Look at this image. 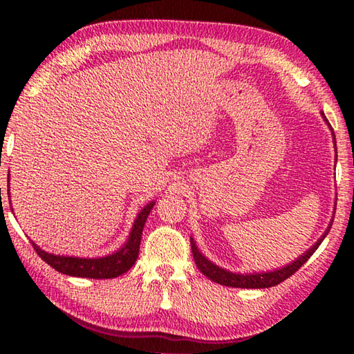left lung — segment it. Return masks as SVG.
I'll return each instance as SVG.
<instances>
[{
	"label": "left lung",
	"instance_id": "8db88e82",
	"mask_svg": "<svg viewBox=\"0 0 354 354\" xmlns=\"http://www.w3.org/2000/svg\"><path fill=\"white\" fill-rule=\"evenodd\" d=\"M323 118L326 120L325 115H323ZM326 122H328V120H326ZM333 136H334V133H333ZM334 139H335V137H334ZM331 225L333 223H329L326 232L322 236V239L317 241L314 247L308 250L303 256H299L297 261H293L287 267L279 268V270L268 272V273L241 274V273L227 272V270H225V268H220L218 266H215V263H212L211 261H207L206 257L200 253L198 248H196L195 242H194V239H190L192 254H194L195 263H196V267L200 268V272L205 273L209 279L214 281V283H218L221 286H227V287H242V289H266V287H272V286H277L279 283H283L284 279L292 277V274L295 273L298 268L303 266V263H306L309 257L315 253L317 248H319V245L322 243L323 239L326 237L328 231L331 230Z\"/></svg>",
	"mask_w": 354,
	"mask_h": 354
}]
</instances>
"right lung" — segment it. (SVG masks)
Here are the masks:
<instances>
[{
  "label": "right lung",
  "mask_w": 354,
  "mask_h": 354,
  "mask_svg": "<svg viewBox=\"0 0 354 354\" xmlns=\"http://www.w3.org/2000/svg\"><path fill=\"white\" fill-rule=\"evenodd\" d=\"M1 195V189H0ZM9 195V194H8ZM154 206L151 201L149 205L142 209L140 214L137 215L134 221L133 230L128 237V242L120 248L117 253L109 254L106 257H98V259H86V257H68V256H55L50 254L39 248L34 242L32 247L41 259H44L48 266H51L59 273L68 274V277H80V278H93V279H109L117 278L120 274L127 273L131 267L134 266L137 257H139V248H140V239L142 231L145 226V221L148 218L149 212Z\"/></svg>",
  "instance_id": "right-lung-1"
}]
</instances>
